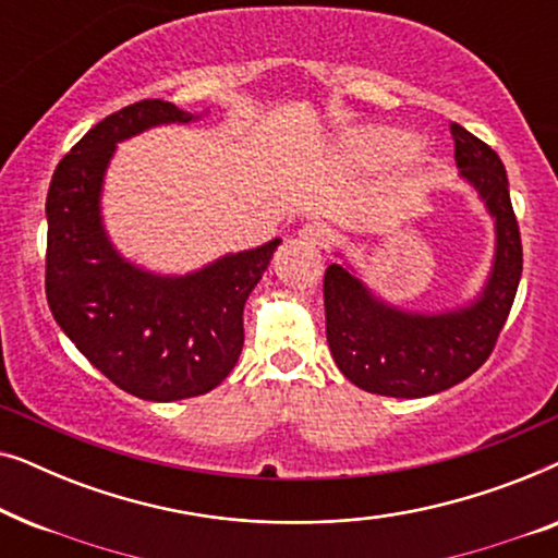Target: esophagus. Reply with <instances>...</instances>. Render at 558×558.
Returning a JSON list of instances; mask_svg holds the SVG:
<instances>
[{
	"label": "esophagus",
	"instance_id": "obj_1",
	"mask_svg": "<svg viewBox=\"0 0 558 558\" xmlns=\"http://www.w3.org/2000/svg\"><path fill=\"white\" fill-rule=\"evenodd\" d=\"M327 239H330V228L319 223H307L300 228V241L307 243V246H325Z\"/></svg>",
	"mask_w": 558,
	"mask_h": 558
}]
</instances>
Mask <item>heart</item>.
Segmentation results:
<instances>
[{"instance_id":"obj_1","label":"heart","mask_w":558,"mask_h":558,"mask_svg":"<svg viewBox=\"0 0 558 558\" xmlns=\"http://www.w3.org/2000/svg\"><path fill=\"white\" fill-rule=\"evenodd\" d=\"M416 147V140L411 132L393 126H371L361 132H350L340 140V155L350 165L363 167V170H380V167L401 162ZM418 162H426V157H418Z\"/></svg>"}]
</instances>
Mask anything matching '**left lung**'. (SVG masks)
I'll use <instances>...</instances> for the list:
<instances>
[{
    "mask_svg": "<svg viewBox=\"0 0 558 558\" xmlns=\"http://www.w3.org/2000/svg\"><path fill=\"white\" fill-rule=\"evenodd\" d=\"M460 180L475 190L493 220V264L480 292L460 307L414 312L384 300L348 262L325 271L327 345L342 376L368 393L422 399L472 376L493 353L513 307L523 271L518 220L500 157L452 124Z\"/></svg>",
    "mask_w": 558,
    "mask_h": 558,
    "instance_id": "left-lung-1",
    "label": "left lung"
}]
</instances>
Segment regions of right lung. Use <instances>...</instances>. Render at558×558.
<instances>
[{
  "mask_svg": "<svg viewBox=\"0 0 558 558\" xmlns=\"http://www.w3.org/2000/svg\"><path fill=\"white\" fill-rule=\"evenodd\" d=\"M197 119L203 113L159 98L111 113L60 159L45 201L52 317L94 368L144 401L208 393L233 371L243 307L281 243L235 251L187 274L149 271L113 246L101 195L117 144Z\"/></svg>",
  "mask_w": 558,
  "mask_h": 558,
  "instance_id": "1",
  "label": "right lung"
}]
</instances>
